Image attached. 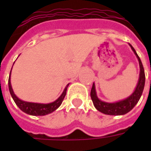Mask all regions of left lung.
Segmentation results:
<instances>
[{
    "label": "left lung",
    "mask_w": 151,
    "mask_h": 151,
    "mask_svg": "<svg viewBox=\"0 0 151 151\" xmlns=\"http://www.w3.org/2000/svg\"><path fill=\"white\" fill-rule=\"evenodd\" d=\"M129 46L131 47L134 54L136 55L137 58L138 60V62H139V78H138L136 88L134 90V91L132 93V95H130L128 98L124 99L123 100L115 102V103H108V102L102 101L98 98L96 91H95V83H93L91 91V97L92 101H93L95 108L102 113L106 114V115H111V116H120V115H124V114L128 113L135 107V105L139 101L140 98L142 95L144 86H145V80H146L145 71H144L142 63L141 61V59L139 58L138 55L137 54L135 49L133 48L131 44H129Z\"/></svg>",
    "instance_id": "8db88e82"
}]
</instances>
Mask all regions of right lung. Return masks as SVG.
<instances>
[{"label":"right lung","instance_id":"right-lung-1","mask_svg":"<svg viewBox=\"0 0 151 151\" xmlns=\"http://www.w3.org/2000/svg\"><path fill=\"white\" fill-rule=\"evenodd\" d=\"M10 74H11V71H10L9 78V90L12 98L14 99L16 105L21 109L22 111L25 112V113L28 114V115H31V116H45V115L52 113V111L56 110L60 106V104H62L63 99H64L66 95L67 88L69 86V84H68L65 86V88L64 90V91L62 92V94L60 95V96L52 103L38 104V103H31V102L23 101V100L18 98L17 95H15L14 92L13 91L11 82H10Z\"/></svg>","mask_w":151,"mask_h":151}]
</instances>
